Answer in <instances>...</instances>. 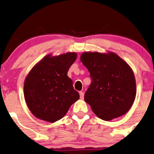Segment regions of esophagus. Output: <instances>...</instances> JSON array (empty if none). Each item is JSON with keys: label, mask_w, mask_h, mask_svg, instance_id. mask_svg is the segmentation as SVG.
Masks as SVG:
<instances>
[{"label": "esophagus", "mask_w": 154, "mask_h": 154, "mask_svg": "<svg viewBox=\"0 0 154 154\" xmlns=\"http://www.w3.org/2000/svg\"><path fill=\"white\" fill-rule=\"evenodd\" d=\"M79 94H80V98H81V99H83V98H84V94H83V92L80 91V92H79Z\"/></svg>", "instance_id": "obj_1"}]
</instances>
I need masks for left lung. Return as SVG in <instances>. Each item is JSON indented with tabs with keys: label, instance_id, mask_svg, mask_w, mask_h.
<instances>
[{
	"label": "left lung",
	"instance_id": "1",
	"mask_svg": "<svg viewBox=\"0 0 154 154\" xmlns=\"http://www.w3.org/2000/svg\"><path fill=\"white\" fill-rule=\"evenodd\" d=\"M81 60L91 78L84 100L95 114L104 121L124 115L136 94L135 76L130 66L113 53L86 52Z\"/></svg>",
	"mask_w": 154,
	"mask_h": 154
}]
</instances>
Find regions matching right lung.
Here are the masks:
<instances>
[{
	"mask_svg": "<svg viewBox=\"0 0 154 154\" xmlns=\"http://www.w3.org/2000/svg\"><path fill=\"white\" fill-rule=\"evenodd\" d=\"M75 53L45 56L32 68L24 83V96L28 109L38 119L54 123L62 119L79 98L69 68L76 59Z\"/></svg>",
	"mask_w": 154,
	"mask_h": 154,
	"instance_id": "1",
	"label": "right lung"
}]
</instances>
